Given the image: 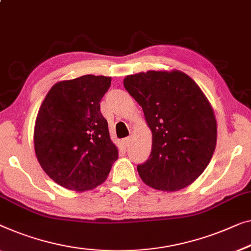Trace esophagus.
I'll return each instance as SVG.
<instances>
[{"label": "esophagus", "instance_id": "34e87169", "mask_svg": "<svg viewBox=\"0 0 251 251\" xmlns=\"http://www.w3.org/2000/svg\"><path fill=\"white\" fill-rule=\"evenodd\" d=\"M122 143H123V146H125V147H129L130 143H131V137L125 138V139L122 140Z\"/></svg>", "mask_w": 251, "mask_h": 251}]
</instances>
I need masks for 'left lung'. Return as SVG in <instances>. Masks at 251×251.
Here are the masks:
<instances>
[{"instance_id":"1","label":"left lung","mask_w":251,"mask_h":251,"mask_svg":"<svg viewBox=\"0 0 251 251\" xmlns=\"http://www.w3.org/2000/svg\"><path fill=\"white\" fill-rule=\"evenodd\" d=\"M123 85L143 107L152 133L150 157L137 166L148 186L176 191L204 172L216 146L213 108L197 83L181 71L126 75Z\"/></svg>"}]
</instances>
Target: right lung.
<instances>
[{"instance_id":"obj_1","label":"right lung","mask_w":251,"mask_h":251,"mask_svg":"<svg viewBox=\"0 0 251 251\" xmlns=\"http://www.w3.org/2000/svg\"><path fill=\"white\" fill-rule=\"evenodd\" d=\"M111 78L86 75L54 85L36 119L34 144L39 164L50 179L70 190L99 186L118 159L100 101Z\"/></svg>"}]
</instances>
